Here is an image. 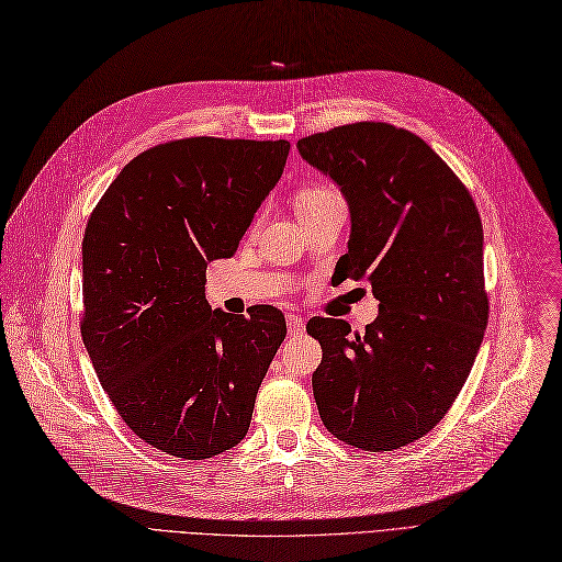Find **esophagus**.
<instances>
[{
    "label": "esophagus",
    "instance_id": "34e87169",
    "mask_svg": "<svg viewBox=\"0 0 562 562\" xmlns=\"http://www.w3.org/2000/svg\"><path fill=\"white\" fill-rule=\"evenodd\" d=\"M286 328H289V334H292V336H299V334H303V330H305V322H303L301 315L289 313L286 315Z\"/></svg>",
    "mask_w": 562,
    "mask_h": 562
}]
</instances>
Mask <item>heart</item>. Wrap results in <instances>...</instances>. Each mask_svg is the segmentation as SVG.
Instances as JSON below:
<instances>
[{
    "label": "heart",
    "instance_id": "1",
    "mask_svg": "<svg viewBox=\"0 0 562 562\" xmlns=\"http://www.w3.org/2000/svg\"><path fill=\"white\" fill-rule=\"evenodd\" d=\"M336 192H330V190H326V187H305V190H301L299 194H296V207H303V205H313V203H319V201H324V199H328V196H334Z\"/></svg>",
    "mask_w": 562,
    "mask_h": 562
}]
</instances>
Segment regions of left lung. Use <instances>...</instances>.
Masks as SVG:
<instances>
[{"instance_id": "1", "label": "left lung", "mask_w": 562, "mask_h": 562, "mask_svg": "<svg viewBox=\"0 0 562 562\" xmlns=\"http://www.w3.org/2000/svg\"><path fill=\"white\" fill-rule=\"evenodd\" d=\"M296 148L349 205L340 280H368L380 301L357 338L342 319L307 322L324 351L313 375L319 417L357 449L405 447L440 424L484 340L480 213L440 155L391 124H345Z\"/></svg>"}]
</instances>
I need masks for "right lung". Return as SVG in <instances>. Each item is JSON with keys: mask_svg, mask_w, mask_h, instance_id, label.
Instances as JSON below:
<instances>
[{"mask_svg": "<svg viewBox=\"0 0 562 562\" xmlns=\"http://www.w3.org/2000/svg\"><path fill=\"white\" fill-rule=\"evenodd\" d=\"M289 140L182 138L134 157L82 238L80 334L111 403L140 440L203 461L236 447L286 336L284 315L205 301L282 178Z\"/></svg>", "mask_w": 562, "mask_h": 562, "instance_id": "right-lung-1", "label": "right lung"}]
</instances>
